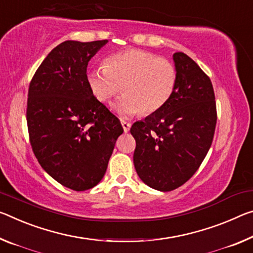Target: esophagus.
Returning <instances> with one entry per match:
<instances>
[{
	"label": "esophagus",
	"mask_w": 253,
	"mask_h": 253,
	"mask_svg": "<svg viewBox=\"0 0 253 253\" xmlns=\"http://www.w3.org/2000/svg\"><path fill=\"white\" fill-rule=\"evenodd\" d=\"M122 125H123V128H124V131H125V133H127V131H129V129H130V123H127V122H125V120H122Z\"/></svg>",
	"instance_id": "34e87169"
}]
</instances>
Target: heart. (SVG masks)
Instances as JSON below:
<instances>
[{
	"label": "heart",
	"instance_id": "obj_1",
	"mask_svg": "<svg viewBox=\"0 0 253 253\" xmlns=\"http://www.w3.org/2000/svg\"><path fill=\"white\" fill-rule=\"evenodd\" d=\"M92 93L100 102L108 103L123 91L125 95L115 103L124 118L142 111L151 115L169 101L178 74L175 66L158 55L141 49H129L111 55L106 67L90 70L86 74Z\"/></svg>",
	"mask_w": 253,
	"mask_h": 253
}]
</instances>
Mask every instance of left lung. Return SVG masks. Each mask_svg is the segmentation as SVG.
Listing matches in <instances>:
<instances>
[{
	"label": "left lung",
	"mask_w": 253,
	"mask_h": 253,
	"mask_svg": "<svg viewBox=\"0 0 253 253\" xmlns=\"http://www.w3.org/2000/svg\"><path fill=\"white\" fill-rule=\"evenodd\" d=\"M173 62L178 80L172 97L130 128L136 172L160 191L177 189L195 174L213 142L217 120L211 79L186 54L174 53Z\"/></svg>",
	"instance_id": "1"
}]
</instances>
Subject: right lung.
I'll return each mask as SVG.
<instances>
[{
  "label": "right lung",
  "instance_id": "add662e5",
  "mask_svg": "<svg viewBox=\"0 0 253 253\" xmlns=\"http://www.w3.org/2000/svg\"><path fill=\"white\" fill-rule=\"evenodd\" d=\"M107 42L59 43L40 64L28 91L27 124L36 158L51 178L75 191L101 181L124 131L86 80L87 63Z\"/></svg>",
  "mask_w": 253,
  "mask_h": 253
}]
</instances>
